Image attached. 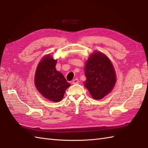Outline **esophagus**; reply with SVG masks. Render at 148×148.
<instances>
[{
    "label": "esophagus",
    "instance_id": "1",
    "mask_svg": "<svg viewBox=\"0 0 148 148\" xmlns=\"http://www.w3.org/2000/svg\"><path fill=\"white\" fill-rule=\"evenodd\" d=\"M72 84H77V83H79V80H78L76 78V79H74L72 80Z\"/></svg>",
    "mask_w": 148,
    "mask_h": 148
}]
</instances>
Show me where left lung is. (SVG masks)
<instances>
[{"instance_id": "8db88e82", "label": "left lung", "mask_w": 148, "mask_h": 148, "mask_svg": "<svg viewBox=\"0 0 148 148\" xmlns=\"http://www.w3.org/2000/svg\"><path fill=\"white\" fill-rule=\"evenodd\" d=\"M84 86L94 99H101L111 92L116 83L114 67L108 56L102 53L91 55L86 64Z\"/></svg>"}]
</instances>
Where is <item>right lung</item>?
Segmentation results:
<instances>
[{
	"mask_svg": "<svg viewBox=\"0 0 148 148\" xmlns=\"http://www.w3.org/2000/svg\"><path fill=\"white\" fill-rule=\"evenodd\" d=\"M56 60L49 55L44 57L37 67L35 85L43 97L58 102L64 97L65 90L71 86L60 72L55 69Z\"/></svg>",
	"mask_w": 148,
	"mask_h": 148,
	"instance_id": "right-lung-1",
	"label": "right lung"
}]
</instances>
